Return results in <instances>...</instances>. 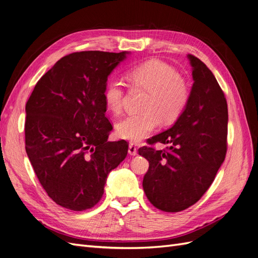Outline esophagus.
Wrapping results in <instances>:
<instances>
[{"label": "esophagus", "mask_w": 258, "mask_h": 258, "mask_svg": "<svg viewBox=\"0 0 258 258\" xmlns=\"http://www.w3.org/2000/svg\"><path fill=\"white\" fill-rule=\"evenodd\" d=\"M128 152H129V154L131 156H136L138 154V147H137V145L134 144V143H130Z\"/></svg>", "instance_id": "obj_1"}]
</instances>
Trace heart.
Here are the masks:
<instances>
[{"mask_svg": "<svg viewBox=\"0 0 258 258\" xmlns=\"http://www.w3.org/2000/svg\"><path fill=\"white\" fill-rule=\"evenodd\" d=\"M131 85L147 90L143 113L131 114L117 123V134L131 142H141L157 128L160 121H176L189 100V87L177 71L166 62L151 59L132 67L127 72ZM123 84L111 80L105 85L103 98L107 107L119 113L123 104Z\"/></svg>", "mask_w": 258, "mask_h": 258, "instance_id": "obj_1", "label": "heart"}]
</instances>
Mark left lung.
Here are the masks:
<instances>
[{
    "label": "left lung",
    "instance_id": "left-lung-1",
    "mask_svg": "<svg viewBox=\"0 0 258 258\" xmlns=\"http://www.w3.org/2000/svg\"><path fill=\"white\" fill-rule=\"evenodd\" d=\"M194 84L188 103L170 129L148 144H169L139 154L150 162L143 189L151 204L165 212H179L204 196L227 152V101L215 76L197 57L188 54Z\"/></svg>",
    "mask_w": 258,
    "mask_h": 258
}]
</instances>
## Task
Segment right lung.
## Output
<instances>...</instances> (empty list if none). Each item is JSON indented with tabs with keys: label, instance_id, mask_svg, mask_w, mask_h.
Here are the masks:
<instances>
[{
	"label": "right lung",
	"instance_id": "right-lung-1",
	"mask_svg": "<svg viewBox=\"0 0 258 258\" xmlns=\"http://www.w3.org/2000/svg\"><path fill=\"white\" fill-rule=\"evenodd\" d=\"M127 51H80L56 62L26 104V152L48 196L72 211L95 207L108 173L126 158L124 140L108 142L107 77Z\"/></svg>",
	"mask_w": 258,
	"mask_h": 258
}]
</instances>
